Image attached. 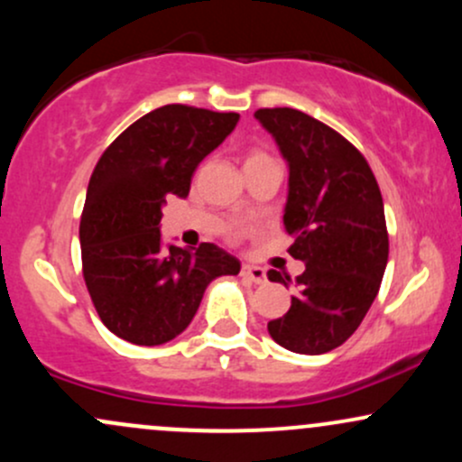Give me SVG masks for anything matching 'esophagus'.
Instances as JSON below:
<instances>
[{
  "instance_id": "34e87169",
  "label": "esophagus",
  "mask_w": 462,
  "mask_h": 462,
  "mask_svg": "<svg viewBox=\"0 0 462 462\" xmlns=\"http://www.w3.org/2000/svg\"><path fill=\"white\" fill-rule=\"evenodd\" d=\"M241 276L247 278L250 282H254V285H263V282H267L265 270L258 265H247V263L241 267Z\"/></svg>"
}]
</instances>
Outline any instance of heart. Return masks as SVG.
Masks as SVG:
<instances>
[{"mask_svg": "<svg viewBox=\"0 0 462 462\" xmlns=\"http://www.w3.org/2000/svg\"><path fill=\"white\" fill-rule=\"evenodd\" d=\"M254 160H265V155H263V153H252V155L245 160V164H247V162H254Z\"/></svg>", "mask_w": 462, "mask_h": 462, "instance_id": "b5f03b06", "label": "heart"}]
</instances>
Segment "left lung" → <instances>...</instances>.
<instances>
[{
    "instance_id": "obj_1",
    "label": "left lung",
    "mask_w": 462,
    "mask_h": 462,
    "mask_svg": "<svg viewBox=\"0 0 462 462\" xmlns=\"http://www.w3.org/2000/svg\"><path fill=\"white\" fill-rule=\"evenodd\" d=\"M254 118L287 162L282 223L289 254L305 263L291 307L267 322L272 339L300 355H322L353 336L377 298L388 263L383 199L364 155L337 131L298 109H258Z\"/></svg>"
}]
</instances>
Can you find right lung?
<instances>
[{
	"instance_id": "1",
	"label": "right lung",
	"mask_w": 462,
	"mask_h": 462,
	"mask_svg": "<svg viewBox=\"0 0 462 462\" xmlns=\"http://www.w3.org/2000/svg\"><path fill=\"white\" fill-rule=\"evenodd\" d=\"M239 123L186 105L149 111L123 131L91 173L83 217V276L100 320L138 346H160L186 331L206 287L236 276L241 261L215 243L195 252L162 241L166 197L186 199L192 173Z\"/></svg>"
}]
</instances>
